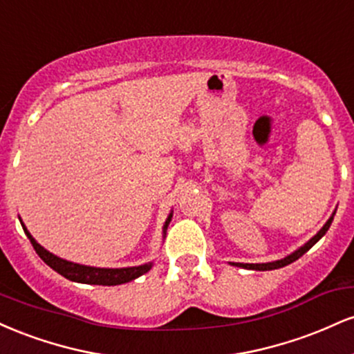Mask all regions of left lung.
Returning <instances> with one entry per match:
<instances>
[{"label": "left lung", "instance_id": "obj_1", "mask_svg": "<svg viewBox=\"0 0 354 354\" xmlns=\"http://www.w3.org/2000/svg\"><path fill=\"white\" fill-rule=\"evenodd\" d=\"M333 216H335V213H333ZM333 216L328 219L326 221V225L323 226V228H321L318 233L315 234V236H313L310 241L308 243H304V245L301 246V248H298V250L295 251V253H291V254H288L286 258H283V259H278V261H271V263H233V266H239V268H245V270H256V271H270V270H278V268H283V266H286V265H290V263H293V261H296V259L298 258H301V256L306 253L308 250H311L313 246L316 245V243L319 241L321 238L324 236V234H326V231L330 230V226H331V223H333Z\"/></svg>", "mask_w": 354, "mask_h": 354}]
</instances>
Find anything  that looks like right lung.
<instances>
[{
  "label": "right lung",
  "instance_id": "obj_1",
  "mask_svg": "<svg viewBox=\"0 0 354 354\" xmlns=\"http://www.w3.org/2000/svg\"><path fill=\"white\" fill-rule=\"evenodd\" d=\"M171 218H173V213H169V216L166 218L165 221L163 234H166V228H168ZM19 221H21V219H19ZM21 226L24 233H26V236L30 238L31 245H33L35 251L38 253L39 258H41L48 266L53 268L56 273L64 276V278L70 279V281L84 283V284H101V286H116V284L129 283L133 281V279L140 278L141 274L148 273L153 266V263H146V265L131 266V268H95V266H84V265H78V263L66 261V259L58 258V256H55L48 250H44L39 243H36V239L31 236L30 231L26 230V226H24L23 221H21Z\"/></svg>",
  "mask_w": 354,
  "mask_h": 354
}]
</instances>
